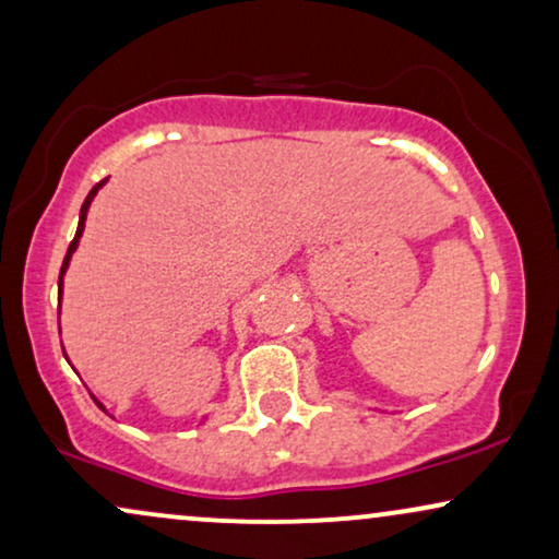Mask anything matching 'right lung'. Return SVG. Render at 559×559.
<instances>
[{"label":"right lung","mask_w":559,"mask_h":559,"mask_svg":"<svg viewBox=\"0 0 559 559\" xmlns=\"http://www.w3.org/2000/svg\"><path fill=\"white\" fill-rule=\"evenodd\" d=\"M103 182H105V180L97 182V186L90 190V195L84 198V203H82V211H80V227H76V235H74V239H72V245H69L67 258H63V265H61V273H59V294H61V278H63V273H67V267H69V258H72V252L76 250V245H80V237H82V229H84V218H87V209H90L92 198H95V195H97V190H100Z\"/></svg>","instance_id":"right-lung-1"}]
</instances>
